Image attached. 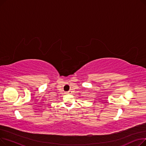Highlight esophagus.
<instances>
[{"instance_id":"34e87169","label":"esophagus","mask_w":146,"mask_h":146,"mask_svg":"<svg viewBox=\"0 0 146 146\" xmlns=\"http://www.w3.org/2000/svg\"><path fill=\"white\" fill-rule=\"evenodd\" d=\"M67 94H71V91H68V92H67Z\"/></svg>"}]
</instances>
